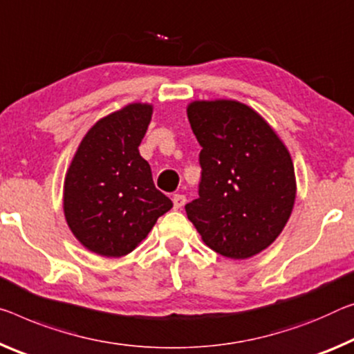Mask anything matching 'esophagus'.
<instances>
[{
	"mask_svg": "<svg viewBox=\"0 0 354 354\" xmlns=\"http://www.w3.org/2000/svg\"><path fill=\"white\" fill-rule=\"evenodd\" d=\"M186 205V197L181 194H175L173 195V206H175V209H181V207Z\"/></svg>",
	"mask_w": 354,
	"mask_h": 354,
	"instance_id": "esophagus-1",
	"label": "esophagus"
}]
</instances>
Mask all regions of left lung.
Masks as SVG:
<instances>
[{
    "instance_id": "1",
    "label": "left lung",
    "mask_w": 354,
    "mask_h": 354,
    "mask_svg": "<svg viewBox=\"0 0 354 354\" xmlns=\"http://www.w3.org/2000/svg\"><path fill=\"white\" fill-rule=\"evenodd\" d=\"M201 165L198 198L187 218L203 243L233 260L250 258L282 233L296 198L291 156L276 131L232 99L187 105Z\"/></svg>"
}]
</instances>
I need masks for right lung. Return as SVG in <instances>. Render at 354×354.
<instances>
[{
	"mask_svg": "<svg viewBox=\"0 0 354 354\" xmlns=\"http://www.w3.org/2000/svg\"><path fill=\"white\" fill-rule=\"evenodd\" d=\"M151 116L153 105L133 102L100 118L67 168L66 222L93 254H131L171 209V200L156 189L151 167L138 151Z\"/></svg>",
	"mask_w": 354,
	"mask_h": 354,
	"instance_id": "1",
	"label": "right lung"
}]
</instances>
